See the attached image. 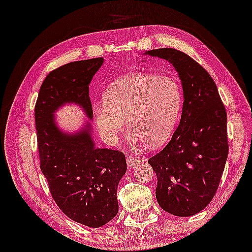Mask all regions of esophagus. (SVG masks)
<instances>
[{"instance_id": "1", "label": "esophagus", "mask_w": 252, "mask_h": 252, "mask_svg": "<svg viewBox=\"0 0 252 252\" xmlns=\"http://www.w3.org/2000/svg\"><path fill=\"white\" fill-rule=\"evenodd\" d=\"M139 163H140V159H139L138 157L132 156V155L126 156V164H127V166H129L130 168L134 167V166H136V165H138Z\"/></svg>"}]
</instances>
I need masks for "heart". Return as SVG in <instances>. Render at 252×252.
I'll return each instance as SVG.
<instances>
[{
    "label": "heart",
    "instance_id": "1",
    "mask_svg": "<svg viewBox=\"0 0 252 252\" xmlns=\"http://www.w3.org/2000/svg\"><path fill=\"white\" fill-rule=\"evenodd\" d=\"M182 105L183 90L175 77L140 72L113 82L94 113L99 132L107 140H115L125 131L126 121L134 141L156 148L171 138Z\"/></svg>",
    "mask_w": 252,
    "mask_h": 252
}]
</instances>
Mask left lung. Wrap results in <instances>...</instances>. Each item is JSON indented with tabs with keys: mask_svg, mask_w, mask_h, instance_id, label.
<instances>
[{
	"mask_svg": "<svg viewBox=\"0 0 252 252\" xmlns=\"http://www.w3.org/2000/svg\"><path fill=\"white\" fill-rule=\"evenodd\" d=\"M146 54L171 62L182 81V115L163 150L148 159L157 176L156 198L165 212L192 216L215 196L228 154L227 115L210 74L174 48Z\"/></svg>",
	"mask_w": 252,
	"mask_h": 252,
	"instance_id": "left-lung-1",
	"label": "left lung"
}]
</instances>
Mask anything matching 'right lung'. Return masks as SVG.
<instances>
[{
    "label": "right lung",
    "mask_w": 252,
    "mask_h": 252,
    "mask_svg": "<svg viewBox=\"0 0 252 252\" xmlns=\"http://www.w3.org/2000/svg\"><path fill=\"white\" fill-rule=\"evenodd\" d=\"M103 58L64 64L51 71L40 86L35 105L40 170L56 205L74 222L100 227L119 212L116 191L126 171L122 152L96 148L90 125L76 134L61 132L53 112L76 103L92 119L89 84Z\"/></svg>",
    "instance_id": "add662e5"
}]
</instances>
